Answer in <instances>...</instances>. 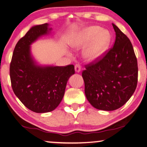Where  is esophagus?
<instances>
[{
    "instance_id": "obj_1",
    "label": "esophagus",
    "mask_w": 147,
    "mask_h": 147,
    "mask_svg": "<svg viewBox=\"0 0 147 147\" xmlns=\"http://www.w3.org/2000/svg\"><path fill=\"white\" fill-rule=\"evenodd\" d=\"M74 69H75V71L76 73H79L80 71H81V66L80 64H76L75 66H74Z\"/></svg>"
}]
</instances>
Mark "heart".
Listing matches in <instances>:
<instances>
[{
  "label": "heart",
  "mask_w": 147,
  "mask_h": 147,
  "mask_svg": "<svg viewBox=\"0 0 147 147\" xmlns=\"http://www.w3.org/2000/svg\"><path fill=\"white\" fill-rule=\"evenodd\" d=\"M111 41V34L107 30L98 26H91L84 28L71 39V47L74 49L86 47L84 56L88 61H96L100 58L108 49Z\"/></svg>",
  "instance_id": "obj_1"
}]
</instances>
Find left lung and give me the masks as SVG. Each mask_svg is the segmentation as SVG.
Wrapping results in <instances>:
<instances>
[{"mask_svg": "<svg viewBox=\"0 0 147 147\" xmlns=\"http://www.w3.org/2000/svg\"><path fill=\"white\" fill-rule=\"evenodd\" d=\"M113 47L97 60L86 65L82 75L85 94L94 108L113 111L123 106L135 91L138 61L130 39L117 26Z\"/></svg>", "mask_w": 147, "mask_h": 147, "instance_id": "obj_1", "label": "left lung"}]
</instances>
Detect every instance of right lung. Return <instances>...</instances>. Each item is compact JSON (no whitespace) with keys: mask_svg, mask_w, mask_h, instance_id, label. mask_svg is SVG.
Returning <instances> with one entry per match:
<instances>
[{"mask_svg":"<svg viewBox=\"0 0 147 147\" xmlns=\"http://www.w3.org/2000/svg\"><path fill=\"white\" fill-rule=\"evenodd\" d=\"M51 29L47 23L32 27L16 44L9 66L15 94L36 113L50 112L58 106L69 78L75 73L73 65L40 66L32 58L30 45Z\"/></svg>","mask_w":147,"mask_h":147,"instance_id":"obj_1","label":"right lung"}]
</instances>
